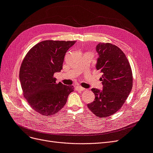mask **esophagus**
<instances>
[{
    "mask_svg": "<svg viewBox=\"0 0 153 153\" xmlns=\"http://www.w3.org/2000/svg\"><path fill=\"white\" fill-rule=\"evenodd\" d=\"M75 89H76V91H84L85 90V88L82 87H81V86H76V87H75Z\"/></svg>",
    "mask_w": 153,
    "mask_h": 153,
    "instance_id": "esophagus-1",
    "label": "esophagus"
}]
</instances>
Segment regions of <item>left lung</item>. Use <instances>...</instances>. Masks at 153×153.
Wrapping results in <instances>:
<instances>
[{
    "instance_id": "1",
    "label": "left lung",
    "mask_w": 153,
    "mask_h": 153,
    "mask_svg": "<svg viewBox=\"0 0 153 153\" xmlns=\"http://www.w3.org/2000/svg\"><path fill=\"white\" fill-rule=\"evenodd\" d=\"M98 53L97 70L103 73L100 78L103 90L92 89L95 99L87 107L97 117L113 115L121 108L133 87V75L126 55L117 46L100 43L96 47Z\"/></svg>"
}]
</instances>
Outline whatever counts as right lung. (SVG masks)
Wrapping results in <instances>:
<instances>
[{
  "mask_svg": "<svg viewBox=\"0 0 153 153\" xmlns=\"http://www.w3.org/2000/svg\"><path fill=\"white\" fill-rule=\"evenodd\" d=\"M76 41L46 40L34 46L23 60L19 77L29 105L39 114L50 116L61 110L73 91L72 85L56 83L55 73L62 69L64 56Z\"/></svg>",
  "mask_w": 153,
  "mask_h": 153,
  "instance_id": "add662e5",
  "label": "right lung"
}]
</instances>
